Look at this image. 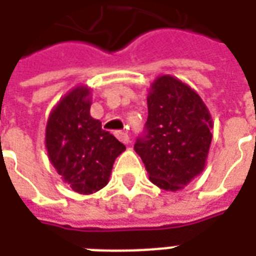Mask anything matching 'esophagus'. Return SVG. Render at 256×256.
<instances>
[{"label": "esophagus", "mask_w": 256, "mask_h": 256, "mask_svg": "<svg viewBox=\"0 0 256 256\" xmlns=\"http://www.w3.org/2000/svg\"><path fill=\"white\" fill-rule=\"evenodd\" d=\"M116 137L122 142H124V144H128L130 142V137H128V134L126 133V132H116Z\"/></svg>", "instance_id": "obj_1"}]
</instances>
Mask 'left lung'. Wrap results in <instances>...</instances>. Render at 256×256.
<instances>
[{"label": "left lung", "mask_w": 256, "mask_h": 256, "mask_svg": "<svg viewBox=\"0 0 256 256\" xmlns=\"http://www.w3.org/2000/svg\"><path fill=\"white\" fill-rule=\"evenodd\" d=\"M145 136L137 152L150 181L177 192L203 172L207 164L214 122L202 97L172 75H159L148 90Z\"/></svg>", "instance_id": "8db88e82"}]
</instances>
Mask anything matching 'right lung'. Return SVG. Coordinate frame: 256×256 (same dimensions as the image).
I'll list each match as a JSON object with an SVG mask.
<instances>
[{
	"instance_id": "right-lung-1",
	"label": "right lung",
	"mask_w": 256,
	"mask_h": 256,
	"mask_svg": "<svg viewBox=\"0 0 256 256\" xmlns=\"http://www.w3.org/2000/svg\"><path fill=\"white\" fill-rule=\"evenodd\" d=\"M92 88L78 84L58 100L45 128L48 158L74 192L92 194L110 182L126 146L90 115Z\"/></svg>"
}]
</instances>
